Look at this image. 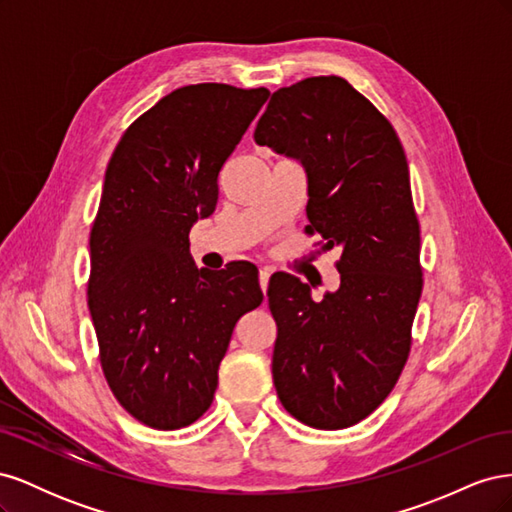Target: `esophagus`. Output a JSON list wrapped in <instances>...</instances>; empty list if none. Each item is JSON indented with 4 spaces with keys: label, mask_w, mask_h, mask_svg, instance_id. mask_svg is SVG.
Returning <instances> with one entry per match:
<instances>
[{
    "label": "esophagus",
    "mask_w": 512,
    "mask_h": 512,
    "mask_svg": "<svg viewBox=\"0 0 512 512\" xmlns=\"http://www.w3.org/2000/svg\"><path fill=\"white\" fill-rule=\"evenodd\" d=\"M269 277H271L269 269H260L258 282H260V288H262V292H265V294H267V288H269Z\"/></svg>",
    "instance_id": "1"
}]
</instances>
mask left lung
Wrapping results in <instances>:
<instances>
[{"instance_id": "8db88e82", "label": "left lung", "mask_w": 512, "mask_h": 512, "mask_svg": "<svg viewBox=\"0 0 512 512\" xmlns=\"http://www.w3.org/2000/svg\"><path fill=\"white\" fill-rule=\"evenodd\" d=\"M254 141L301 160L305 232L342 252L339 288L318 303L299 277H271L275 391L297 421L344 429L389 397L412 346L423 267L406 153L391 121L342 76L277 89Z\"/></svg>"}]
</instances>
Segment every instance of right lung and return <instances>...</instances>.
Wrapping results in <instances>:
<instances>
[{"label":"right lung","instance_id":"obj_1","mask_svg":"<svg viewBox=\"0 0 512 512\" xmlns=\"http://www.w3.org/2000/svg\"><path fill=\"white\" fill-rule=\"evenodd\" d=\"M269 89L170 91L123 132L89 235L87 305L119 404L153 429L203 416L237 320L262 303L258 269H196L190 228L218 203L224 162Z\"/></svg>","mask_w":512,"mask_h":512}]
</instances>
